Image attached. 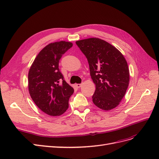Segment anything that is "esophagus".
I'll return each instance as SVG.
<instances>
[{
    "instance_id": "34e87169",
    "label": "esophagus",
    "mask_w": 159,
    "mask_h": 159,
    "mask_svg": "<svg viewBox=\"0 0 159 159\" xmlns=\"http://www.w3.org/2000/svg\"><path fill=\"white\" fill-rule=\"evenodd\" d=\"M81 84H76V87L78 88H81Z\"/></svg>"
}]
</instances>
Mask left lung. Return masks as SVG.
<instances>
[{
  "mask_svg": "<svg viewBox=\"0 0 159 159\" xmlns=\"http://www.w3.org/2000/svg\"><path fill=\"white\" fill-rule=\"evenodd\" d=\"M75 43L88 60L90 75L95 84L93 103L106 111L116 107L129 82V71L124 56L116 48L99 38H91Z\"/></svg>",
  "mask_w": 159,
  "mask_h": 159,
  "instance_id": "1",
  "label": "left lung"
}]
</instances>
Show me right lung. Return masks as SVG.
I'll use <instances>...</instances> for the list:
<instances>
[{"mask_svg": "<svg viewBox=\"0 0 159 159\" xmlns=\"http://www.w3.org/2000/svg\"><path fill=\"white\" fill-rule=\"evenodd\" d=\"M72 46V43L65 41L47 45L38 54L28 72V89L32 100L51 116L63 114L74 93V88L66 83L59 69L62 55Z\"/></svg>", "mask_w": 159, "mask_h": 159, "instance_id": "right-lung-1", "label": "right lung"}]
</instances>
